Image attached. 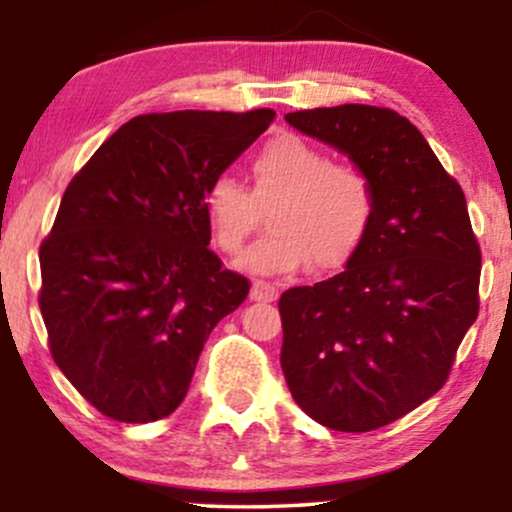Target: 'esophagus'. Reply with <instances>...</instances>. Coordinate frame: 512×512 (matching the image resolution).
<instances>
[{"instance_id": "34e87169", "label": "esophagus", "mask_w": 512, "mask_h": 512, "mask_svg": "<svg viewBox=\"0 0 512 512\" xmlns=\"http://www.w3.org/2000/svg\"><path fill=\"white\" fill-rule=\"evenodd\" d=\"M276 296H279V291H276V286L269 284V281H262V279H257L255 284H252V289H250V298H252V301L272 303V301H276Z\"/></svg>"}]
</instances>
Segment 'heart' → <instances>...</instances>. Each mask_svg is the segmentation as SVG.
<instances>
[{
    "mask_svg": "<svg viewBox=\"0 0 512 512\" xmlns=\"http://www.w3.org/2000/svg\"><path fill=\"white\" fill-rule=\"evenodd\" d=\"M252 192L233 175H216L202 207L216 248L238 255L274 204L267 238L245 252L250 272L286 274L313 262L317 272L344 267L366 240L375 216L373 178L358 163L332 161L298 134L269 139L252 158Z\"/></svg>",
    "mask_w": 512,
    "mask_h": 512,
    "instance_id": "b5f03b06",
    "label": "heart"
}]
</instances>
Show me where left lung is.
<instances>
[{
    "label": "left lung",
    "mask_w": 512,
    "mask_h": 512,
    "mask_svg": "<svg viewBox=\"0 0 512 512\" xmlns=\"http://www.w3.org/2000/svg\"><path fill=\"white\" fill-rule=\"evenodd\" d=\"M286 122L366 170L375 216L344 272L281 293V370L317 424L375 431L448 380L479 315V240L460 182L407 117L346 103Z\"/></svg>",
    "instance_id": "obj_1"
}]
</instances>
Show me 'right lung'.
Wrapping results in <instances>:
<instances>
[{"label": "right lung", "mask_w": 512, "mask_h": 512, "mask_svg": "<svg viewBox=\"0 0 512 512\" xmlns=\"http://www.w3.org/2000/svg\"><path fill=\"white\" fill-rule=\"evenodd\" d=\"M274 117L137 115L64 190L40 243L38 303L55 363L108 419L173 414L211 330L248 298L250 281L207 248L202 197Z\"/></svg>", "instance_id": "add662e5"}]
</instances>
